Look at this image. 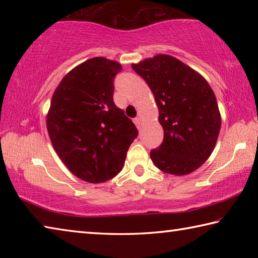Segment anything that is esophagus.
<instances>
[{
    "mask_svg": "<svg viewBox=\"0 0 258 258\" xmlns=\"http://www.w3.org/2000/svg\"><path fill=\"white\" fill-rule=\"evenodd\" d=\"M134 124L140 127V125H141V117H137V118H134Z\"/></svg>",
    "mask_w": 258,
    "mask_h": 258,
    "instance_id": "1",
    "label": "esophagus"
}]
</instances>
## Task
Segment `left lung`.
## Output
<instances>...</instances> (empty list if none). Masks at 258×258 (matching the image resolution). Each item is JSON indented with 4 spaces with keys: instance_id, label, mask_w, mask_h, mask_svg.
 <instances>
[{
    "instance_id": "1",
    "label": "left lung",
    "mask_w": 258,
    "mask_h": 258,
    "mask_svg": "<svg viewBox=\"0 0 258 258\" xmlns=\"http://www.w3.org/2000/svg\"><path fill=\"white\" fill-rule=\"evenodd\" d=\"M149 85L164 130L163 143L150 151L160 171L186 175L199 168L215 148L221 113L212 87L176 58L158 54L132 64Z\"/></svg>"
}]
</instances>
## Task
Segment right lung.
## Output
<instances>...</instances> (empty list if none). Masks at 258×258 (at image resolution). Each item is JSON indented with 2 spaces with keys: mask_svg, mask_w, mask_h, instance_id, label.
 <instances>
[{
  "mask_svg": "<svg viewBox=\"0 0 258 258\" xmlns=\"http://www.w3.org/2000/svg\"><path fill=\"white\" fill-rule=\"evenodd\" d=\"M117 61L97 56L62 78L52 95L46 127L54 150L74 175L90 183L115 177L138 130L113 102Z\"/></svg>",
  "mask_w": 258,
  "mask_h": 258,
  "instance_id": "add662e5",
  "label": "right lung"
}]
</instances>
